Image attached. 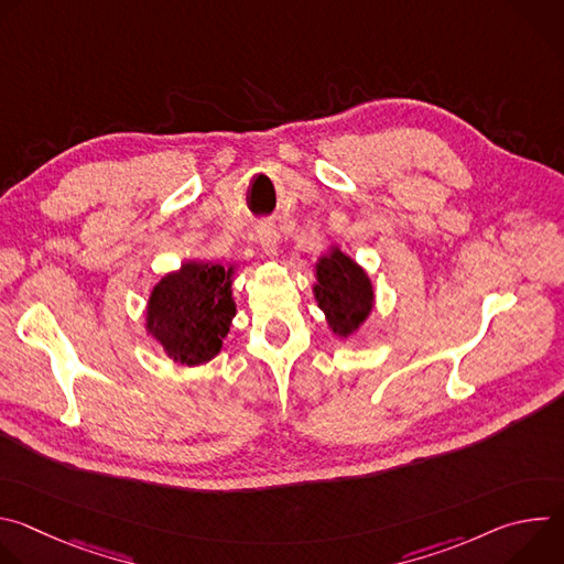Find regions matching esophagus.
I'll return each mask as SVG.
<instances>
[{"instance_id": "esophagus-1", "label": "esophagus", "mask_w": 564, "mask_h": 564, "mask_svg": "<svg viewBox=\"0 0 564 564\" xmlns=\"http://www.w3.org/2000/svg\"><path fill=\"white\" fill-rule=\"evenodd\" d=\"M259 243L263 246L265 254H270V257H274L279 252V231L274 225L265 223L259 227Z\"/></svg>"}]
</instances>
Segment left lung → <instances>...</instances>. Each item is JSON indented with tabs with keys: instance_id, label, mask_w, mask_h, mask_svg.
<instances>
[{
	"instance_id": "obj_1",
	"label": "left lung",
	"mask_w": 564,
	"mask_h": 564,
	"mask_svg": "<svg viewBox=\"0 0 564 564\" xmlns=\"http://www.w3.org/2000/svg\"><path fill=\"white\" fill-rule=\"evenodd\" d=\"M314 294L318 307L328 314V324L337 335H350L357 330L372 307V288L364 270L335 250L316 263Z\"/></svg>"
}]
</instances>
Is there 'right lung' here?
<instances>
[{"label":"right lung","instance_id":"obj_1","mask_svg":"<svg viewBox=\"0 0 564 564\" xmlns=\"http://www.w3.org/2000/svg\"><path fill=\"white\" fill-rule=\"evenodd\" d=\"M234 314L231 268L185 263L153 288L147 328L174 361L196 366L220 350Z\"/></svg>","mask_w":564,"mask_h":564}]
</instances>
